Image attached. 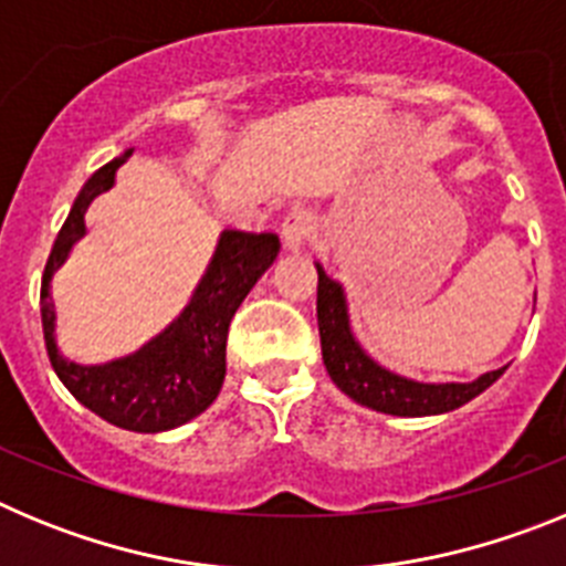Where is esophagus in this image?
Instances as JSON below:
<instances>
[{"mask_svg": "<svg viewBox=\"0 0 566 566\" xmlns=\"http://www.w3.org/2000/svg\"><path fill=\"white\" fill-rule=\"evenodd\" d=\"M314 229H317V223H314L312 212H306V209H294V212H289L286 218H283V227H280V238H283L286 252H303V249L308 247V240H312Z\"/></svg>", "mask_w": 566, "mask_h": 566, "instance_id": "34e87169", "label": "esophagus"}]
</instances>
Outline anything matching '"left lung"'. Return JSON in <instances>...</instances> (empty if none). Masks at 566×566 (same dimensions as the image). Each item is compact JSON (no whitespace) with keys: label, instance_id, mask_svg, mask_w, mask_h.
<instances>
[{"label":"left lung","instance_id":"obj_1","mask_svg":"<svg viewBox=\"0 0 566 566\" xmlns=\"http://www.w3.org/2000/svg\"><path fill=\"white\" fill-rule=\"evenodd\" d=\"M314 266H317V326L323 363L334 385L357 405L391 417H437L476 399L507 371L504 365L470 382H419L388 371L354 337L343 283L328 277L319 263Z\"/></svg>","mask_w":566,"mask_h":566}]
</instances>
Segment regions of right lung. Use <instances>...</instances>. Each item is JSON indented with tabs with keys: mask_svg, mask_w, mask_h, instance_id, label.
<instances>
[{
	"mask_svg": "<svg viewBox=\"0 0 566 566\" xmlns=\"http://www.w3.org/2000/svg\"><path fill=\"white\" fill-rule=\"evenodd\" d=\"M133 147L90 175L59 232L42 277V326L53 371L84 408L104 422L135 433H161L201 417L221 394L227 377V334L238 306L277 260L280 238L272 232L223 229L214 252L184 312L127 357L102 365L73 363L56 343L53 274L87 234L90 203L115 187V172Z\"/></svg>",
	"mask_w": 566,
	"mask_h": 566,
	"instance_id": "right-lung-1",
	"label": "right lung"
}]
</instances>
